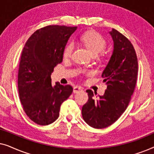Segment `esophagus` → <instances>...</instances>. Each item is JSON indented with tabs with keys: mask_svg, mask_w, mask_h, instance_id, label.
Wrapping results in <instances>:
<instances>
[{
	"mask_svg": "<svg viewBox=\"0 0 154 154\" xmlns=\"http://www.w3.org/2000/svg\"><path fill=\"white\" fill-rule=\"evenodd\" d=\"M83 91V88H82L81 86H75L74 88H73V92L74 93H77V92H81Z\"/></svg>",
	"mask_w": 154,
	"mask_h": 154,
	"instance_id": "34e87169",
	"label": "esophagus"
}]
</instances>
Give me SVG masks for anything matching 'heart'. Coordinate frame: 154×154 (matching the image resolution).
<instances>
[{
    "label": "heart",
    "instance_id": "b5f03b06",
    "mask_svg": "<svg viewBox=\"0 0 154 154\" xmlns=\"http://www.w3.org/2000/svg\"><path fill=\"white\" fill-rule=\"evenodd\" d=\"M81 41L89 50L93 56L100 54L106 47V42L100 33L96 31H88L81 37ZM74 49V44L70 42L65 46L63 55L64 57H70ZM90 73V72H88Z\"/></svg>",
    "mask_w": 154,
    "mask_h": 154
}]
</instances>
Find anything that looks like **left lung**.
<instances>
[{"label": "left lung", "mask_w": 154, "mask_h": 154, "mask_svg": "<svg viewBox=\"0 0 154 154\" xmlns=\"http://www.w3.org/2000/svg\"><path fill=\"white\" fill-rule=\"evenodd\" d=\"M113 43V52L103 71L106 90L96 97L88 90V101L82 108V116L94 128H104L119 119L127 109L137 83L138 62L133 45L127 38L112 29L109 31Z\"/></svg>", "instance_id": "1"}]
</instances>
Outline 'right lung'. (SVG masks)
I'll return each instance as SVG.
<instances>
[{
    "label": "right lung",
    "mask_w": 154,
    "mask_h": 154,
    "mask_svg": "<svg viewBox=\"0 0 154 154\" xmlns=\"http://www.w3.org/2000/svg\"><path fill=\"white\" fill-rule=\"evenodd\" d=\"M76 26H48L35 31L23 48L18 72V90L28 117L41 125L58 119L60 106L73 92L71 85L57 82L51 73L62 63L63 52Z\"/></svg>",
    "instance_id": "add662e5"
}]
</instances>
